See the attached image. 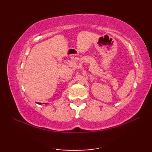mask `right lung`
I'll use <instances>...</instances> for the list:
<instances>
[{"label": "right lung", "mask_w": 152, "mask_h": 152, "mask_svg": "<svg viewBox=\"0 0 152 152\" xmlns=\"http://www.w3.org/2000/svg\"><path fill=\"white\" fill-rule=\"evenodd\" d=\"M38 104H41V103H38Z\"/></svg>", "instance_id": "obj_1"}]
</instances>
